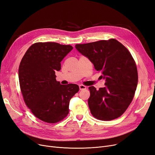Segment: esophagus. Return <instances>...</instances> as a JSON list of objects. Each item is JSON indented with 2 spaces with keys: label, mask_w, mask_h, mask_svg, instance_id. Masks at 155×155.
Masks as SVG:
<instances>
[{
  "label": "esophagus",
  "mask_w": 155,
  "mask_h": 155,
  "mask_svg": "<svg viewBox=\"0 0 155 155\" xmlns=\"http://www.w3.org/2000/svg\"><path fill=\"white\" fill-rule=\"evenodd\" d=\"M86 88H87L86 86H85V85H79V89H80V90H81V91L85 89Z\"/></svg>",
  "instance_id": "esophagus-1"
}]
</instances>
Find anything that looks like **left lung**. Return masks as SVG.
Listing matches in <instances>:
<instances>
[{
  "instance_id": "left-lung-1",
  "label": "left lung",
  "mask_w": 155,
  "mask_h": 155,
  "mask_svg": "<svg viewBox=\"0 0 155 155\" xmlns=\"http://www.w3.org/2000/svg\"><path fill=\"white\" fill-rule=\"evenodd\" d=\"M75 48L105 79V87H89L88 105L93 117L111 121L123 115L133 100L138 83L136 63L128 50L115 39L77 44Z\"/></svg>"
}]
</instances>
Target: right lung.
Wrapping results in <instances>:
<instances>
[{"label":"right lung","instance_id":"1","mask_svg":"<svg viewBox=\"0 0 155 155\" xmlns=\"http://www.w3.org/2000/svg\"><path fill=\"white\" fill-rule=\"evenodd\" d=\"M73 49L71 45L55 42L32 45L23 57L18 70L20 90L25 105L39 119L56 123L69 113V104L79 91L77 84L61 85L55 71Z\"/></svg>","mask_w":155,"mask_h":155}]
</instances>
